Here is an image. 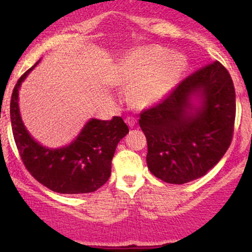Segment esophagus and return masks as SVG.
<instances>
[{"mask_svg": "<svg viewBox=\"0 0 252 252\" xmlns=\"http://www.w3.org/2000/svg\"><path fill=\"white\" fill-rule=\"evenodd\" d=\"M125 121H126V124H127V125H128L129 127H133L134 125H136L137 119L133 118V116H127V118L125 119Z\"/></svg>", "mask_w": 252, "mask_h": 252, "instance_id": "1", "label": "esophagus"}]
</instances>
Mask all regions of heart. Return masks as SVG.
I'll return each mask as SVG.
<instances>
[{
  "label": "heart",
  "instance_id": "heart-1",
  "mask_svg": "<svg viewBox=\"0 0 252 252\" xmlns=\"http://www.w3.org/2000/svg\"><path fill=\"white\" fill-rule=\"evenodd\" d=\"M187 62L181 54H170L161 47L137 49L123 63L124 76L136 82L132 97L139 105L158 103L177 86Z\"/></svg>",
  "mask_w": 252,
  "mask_h": 252
}]
</instances>
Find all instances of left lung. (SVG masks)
<instances>
[{"label":"left lung","mask_w":252,"mask_h":252,"mask_svg":"<svg viewBox=\"0 0 252 252\" xmlns=\"http://www.w3.org/2000/svg\"><path fill=\"white\" fill-rule=\"evenodd\" d=\"M191 95L201 97L199 109L191 105ZM234 121L235 91L228 70L217 61L198 69L141 113L150 172L172 184L203 177L229 148Z\"/></svg>","instance_id":"obj_1"}]
</instances>
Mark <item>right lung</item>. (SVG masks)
Masks as SVG:
<instances>
[{"label": "right lung", "mask_w": 252, "mask_h": 252, "mask_svg": "<svg viewBox=\"0 0 252 252\" xmlns=\"http://www.w3.org/2000/svg\"><path fill=\"white\" fill-rule=\"evenodd\" d=\"M33 66L20 76L10 98V123L20 159L31 176L51 190L62 194L95 191L110 177L116 145L128 133V127L120 116L110 121L92 119L68 147L48 149L40 145L23 125L18 107L19 87Z\"/></svg>", "instance_id": "right-lung-1"}]
</instances>
